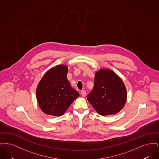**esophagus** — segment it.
<instances>
[{
    "instance_id": "34e87169",
    "label": "esophagus",
    "mask_w": 159,
    "mask_h": 159,
    "mask_svg": "<svg viewBox=\"0 0 159 159\" xmlns=\"http://www.w3.org/2000/svg\"><path fill=\"white\" fill-rule=\"evenodd\" d=\"M81 94H82V95L83 97H85V96L86 95V91H82V92H81Z\"/></svg>"
}]
</instances>
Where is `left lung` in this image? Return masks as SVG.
<instances>
[{"label": "left lung", "mask_w": 159, "mask_h": 159, "mask_svg": "<svg viewBox=\"0 0 159 159\" xmlns=\"http://www.w3.org/2000/svg\"><path fill=\"white\" fill-rule=\"evenodd\" d=\"M126 98L124 83L112 70L101 69L95 73L94 86L87 99L98 113L107 116L119 113Z\"/></svg>", "instance_id": "8db88e82"}]
</instances>
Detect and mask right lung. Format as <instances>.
Listing matches in <instances>:
<instances>
[{
    "instance_id": "1",
    "label": "right lung",
    "mask_w": 159,
    "mask_h": 159,
    "mask_svg": "<svg viewBox=\"0 0 159 159\" xmlns=\"http://www.w3.org/2000/svg\"><path fill=\"white\" fill-rule=\"evenodd\" d=\"M68 68L60 65L49 70L38 84L36 96L41 110L47 114L61 116L79 96L67 78Z\"/></svg>"
}]
</instances>
